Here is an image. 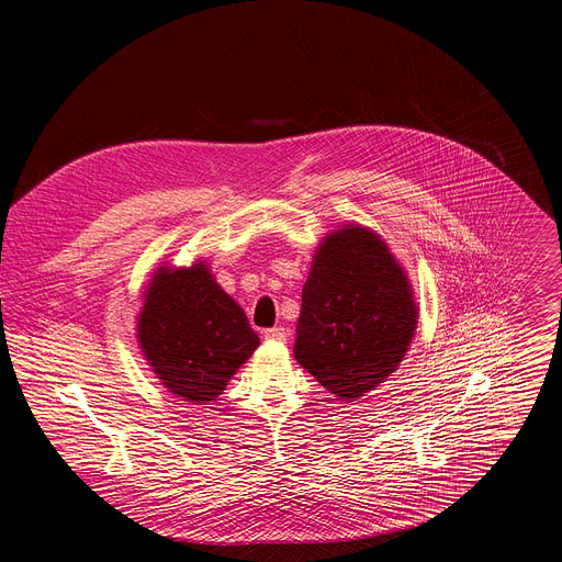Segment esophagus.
I'll list each match as a JSON object with an SVG mask.
<instances>
[{
    "label": "esophagus",
    "instance_id": "esophagus-1",
    "mask_svg": "<svg viewBox=\"0 0 562 562\" xmlns=\"http://www.w3.org/2000/svg\"><path fill=\"white\" fill-rule=\"evenodd\" d=\"M265 338H267V340H273V342H284V340H286V329H284V327L267 329V331H265Z\"/></svg>",
    "mask_w": 562,
    "mask_h": 562
}]
</instances>
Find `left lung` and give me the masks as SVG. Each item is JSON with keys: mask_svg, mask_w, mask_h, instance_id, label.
<instances>
[{"mask_svg": "<svg viewBox=\"0 0 562 562\" xmlns=\"http://www.w3.org/2000/svg\"><path fill=\"white\" fill-rule=\"evenodd\" d=\"M418 311L412 280L384 239L342 224L313 254L293 356L336 400L353 403L405 360Z\"/></svg>", "mask_w": 562, "mask_h": 562, "instance_id": "8db88e82", "label": "left lung"}]
</instances>
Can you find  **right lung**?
Instances as JSON below:
<instances>
[{
  "label": "right lung",
  "mask_w": 562,
  "mask_h": 562,
  "mask_svg": "<svg viewBox=\"0 0 562 562\" xmlns=\"http://www.w3.org/2000/svg\"><path fill=\"white\" fill-rule=\"evenodd\" d=\"M135 338L159 384L191 405L213 403L260 347L247 313L215 282L206 260L153 271Z\"/></svg>",
  "instance_id": "obj_1"
}]
</instances>
